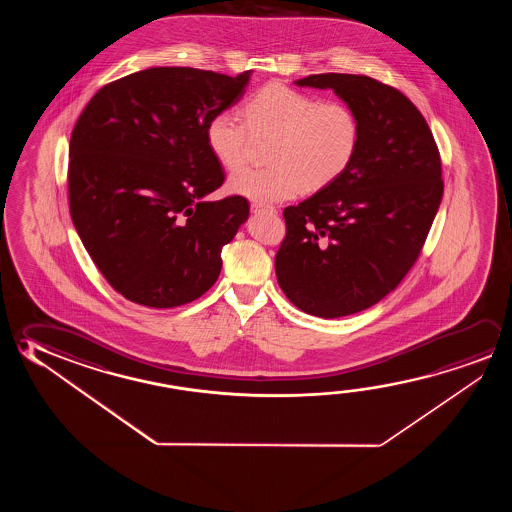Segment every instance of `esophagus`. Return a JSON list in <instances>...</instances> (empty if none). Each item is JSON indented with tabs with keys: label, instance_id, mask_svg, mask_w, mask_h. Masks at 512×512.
I'll return each mask as SVG.
<instances>
[{
	"label": "esophagus",
	"instance_id": "1",
	"mask_svg": "<svg viewBox=\"0 0 512 512\" xmlns=\"http://www.w3.org/2000/svg\"><path fill=\"white\" fill-rule=\"evenodd\" d=\"M252 210L253 212H277V209L275 207H271V205H264V203H252Z\"/></svg>",
	"mask_w": 512,
	"mask_h": 512
}]
</instances>
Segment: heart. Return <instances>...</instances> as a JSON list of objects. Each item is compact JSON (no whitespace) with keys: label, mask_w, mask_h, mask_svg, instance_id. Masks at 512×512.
I'll list each match as a JSON object with an SVG mask.
<instances>
[{"label":"heart","mask_w":512,"mask_h":512,"mask_svg":"<svg viewBox=\"0 0 512 512\" xmlns=\"http://www.w3.org/2000/svg\"><path fill=\"white\" fill-rule=\"evenodd\" d=\"M243 117L219 110L207 121L205 143L228 171L241 168L253 137L273 135L266 168L230 176L228 191L257 203L291 200L336 182L361 146L357 110L341 100H321L284 84L264 85L243 107Z\"/></svg>","instance_id":"1"}]
</instances>
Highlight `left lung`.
Segmentation results:
<instances>
[{"mask_svg":"<svg viewBox=\"0 0 512 512\" xmlns=\"http://www.w3.org/2000/svg\"><path fill=\"white\" fill-rule=\"evenodd\" d=\"M357 110L361 146L336 182L284 210L278 285L307 314L341 318L391 293L418 260L443 198L434 135L405 94L375 78L310 75Z\"/></svg>","mask_w":512,"mask_h":512,"instance_id":"left-lung-1","label":"left lung"}]
</instances>
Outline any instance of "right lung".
<instances>
[{
    "label": "right lung",
    "instance_id": "1",
    "mask_svg": "<svg viewBox=\"0 0 512 512\" xmlns=\"http://www.w3.org/2000/svg\"><path fill=\"white\" fill-rule=\"evenodd\" d=\"M252 71L150 68L101 87L69 143V210L96 268L126 300L169 309L207 293L221 248L248 219L243 196L207 202L225 171L205 143Z\"/></svg>",
    "mask_w": 512,
    "mask_h": 512
}]
</instances>
